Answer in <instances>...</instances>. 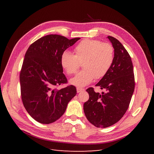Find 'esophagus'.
<instances>
[{
	"label": "esophagus",
	"mask_w": 154,
	"mask_h": 154,
	"mask_svg": "<svg viewBox=\"0 0 154 154\" xmlns=\"http://www.w3.org/2000/svg\"><path fill=\"white\" fill-rule=\"evenodd\" d=\"M84 91V89H82V88H79V87H77V92L78 93L81 92V91Z\"/></svg>",
	"instance_id": "1"
}]
</instances>
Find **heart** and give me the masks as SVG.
<instances>
[{"mask_svg":"<svg viewBox=\"0 0 154 154\" xmlns=\"http://www.w3.org/2000/svg\"><path fill=\"white\" fill-rule=\"evenodd\" d=\"M75 55L70 51L62 53L60 63L68 75L76 73L82 63L83 71L70 79L72 85L83 87L90 84L94 78L100 79L112 66L114 61V49L110 44L99 40H86L79 42L74 49Z\"/></svg>","mask_w":154,"mask_h":154,"instance_id":"b5f03b06","label":"heart"}]
</instances>
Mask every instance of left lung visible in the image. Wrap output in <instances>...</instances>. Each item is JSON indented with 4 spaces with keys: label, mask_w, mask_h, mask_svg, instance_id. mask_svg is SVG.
Wrapping results in <instances>:
<instances>
[{
    "label": "left lung",
    "mask_w": 154,
    "mask_h": 154,
    "mask_svg": "<svg viewBox=\"0 0 154 154\" xmlns=\"http://www.w3.org/2000/svg\"><path fill=\"white\" fill-rule=\"evenodd\" d=\"M114 48V61L108 73L95 86L104 90L87 89L89 99L84 103L87 120L97 128H106L119 121L126 113L134 91L133 65L129 54L120 42L108 36Z\"/></svg>",
    "instance_id": "obj_1"
}]
</instances>
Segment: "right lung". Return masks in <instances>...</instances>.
Returning a JSON list of instances; mask_svg holds the SVG:
<instances>
[{
	"label": "right lung",
	"mask_w": 154,
	"mask_h": 154,
	"mask_svg": "<svg viewBox=\"0 0 154 154\" xmlns=\"http://www.w3.org/2000/svg\"><path fill=\"white\" fill-rule=\"evenodd\" d=\"M79 40L48 35L30 45L25 54L20 75L22 100L28 114L38 122L48 124L58 120L76 95L73 85L55 87L67 81L60 63L62 53Z\"/></svg>",
	"instance_id": "obj_1"
}]
</instances>
